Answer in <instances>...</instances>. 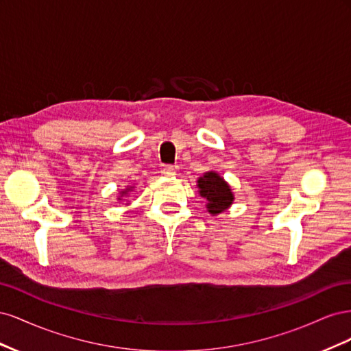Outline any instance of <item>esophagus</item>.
Here are the masks:
<instances>
[{"mask_svg": "<svg viewBox=\"0 0 351 351\" xmlns=\"http://www.w3.org/2000/svg\"><path fill=\"white\" fill-rule=\"evenodd\" d=\"M162 174L167 177H173L176 174V168L173 165H165L162 168Z\"/></svg>", "mask_w": 351, "mask_h": 351, "instance_id": "1", "label": "esophagus"}]
</instances>
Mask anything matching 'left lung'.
<instances>
[{"instance_id":"left-lung-1","label":"left lung","mask_w":351,"mask_h":351,"mask_svg":"<svg viewBox=\"0 0 351 351\" xmlns=\"http://www.w3.org/2000/svg\"><path fill=\"white\" fill-rule=\"evenodd\" d=\"M196 183L199 195L206 200V210L210 215H218L234 204L231 186L217 171H206Z\"/></svg>"}]
</instances>
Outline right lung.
I'll return each mask as SVG.
<instances>
[{
	"label": "right lung",
	"mask_w": 351,
	"mask_h": 351,
	"mask_svg": "<svg viewBox=\"0 0 351 351\" xmlns=\"http://www.w3.org/2000/svg\"><path fill=\"white\" fill-rule=\"evenodd\" d=\"M133 189H134V186H127L125 189H123L121 192L119 193V197H117V200H119V202H123V197H125L127 195H130V193L133 192Z\"/></svg>",
	"instance_id": "1"
}]
</instances>
